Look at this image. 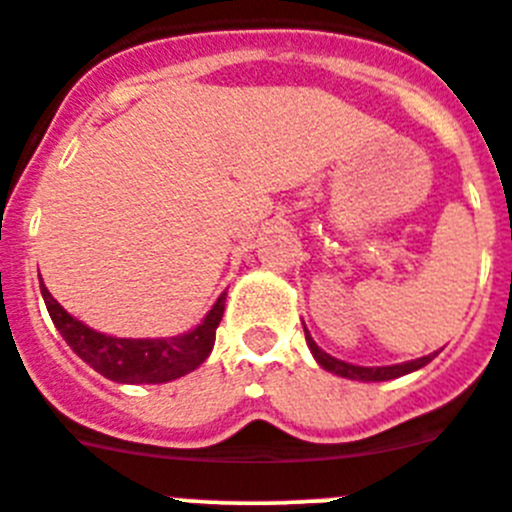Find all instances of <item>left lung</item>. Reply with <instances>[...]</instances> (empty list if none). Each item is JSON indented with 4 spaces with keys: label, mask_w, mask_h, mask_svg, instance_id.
Instances as JSON below:
<instances>
[{
    "label": "left lung",
    "mask_w": 512,
    "mask_h": 512,
    "mask_svg": "<svg viewBox=\"0 0 512 512\" xmlns=\"http://www.w3.org/2000/svg\"><path fill=\"white\" fill-rule=\"evenodd\" d=\"M304 334H306V344H309L311 354H314L316 364H319L321 369H326V372H332V374H337V377H344V379H357V382H387V379L405 377V374L427 367V364L437 357V352H432V354H427V357L412 359V362H402V364H389V367H359V364H349V362H344V359H337V357H332V354H326L324 349H321L319 344L311 339L309 329H304Z\"/></svg>",
    "instance_id": "left-lung-1"
}]
</instances>
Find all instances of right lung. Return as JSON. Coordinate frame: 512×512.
<instances>
[{
	"label": "right lung",
	"instance_id": "obj_1",
	"mask_svg": "<svg viewBox=\"0 0 512 512\" xmlns=\"http://www.w3.org/2000/svg\"><path fill=\"white\" fill-rule=\"evenodd\" d=\"M40 291L52 324L70 344L72 352L102 377L120 384H165L201 367L211 354L216 329L223 319V309H226V291H223L211 311L203 316L201 324L193 326L191 332L160 339H130L95 332L80 319L67 314L57 304V299H52L42 279Z\"/></svg>",
	"mask_w": 512,
	"mask_h": 512
}]
</instances>
